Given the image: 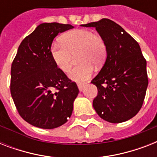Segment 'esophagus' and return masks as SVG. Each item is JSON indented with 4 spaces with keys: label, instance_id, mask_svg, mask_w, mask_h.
Returning <instances> with one entry per match:
<instances>
[{
    "label": "esophagus",
    "instance_id": "1",
    "mask_svg": "<svg viewBox=\"0 0 157 157\" xmlns=\"http://www.w3.org/2000/svg\"><path fill=\"white\" fill-rule=\"evenodd\" d=\"M77 86H78V89L80 91L83 90L84 87H85V84H81V83H78L77 84Z\"/></svg>",
    "mask_w": 157,
    "mask_h": 157
}]
</instances>
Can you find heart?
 I'll return each instance as SVG.
<instances>
[{
    "mask_svg": "<svg viewBox=\"0 0 157 157\" xmlns=\"http://www.w3.org/2000/svg\"><path fill=\"white\" fill-rule=\"evenodd\" d=\"M62 44H54L50 54L58 68L67 72L71 67L74 56L77 55L78 66L68 74L72 81L83 82L93 74L94 67L100 66L104 61L107 49L101 36L87 29H76L65 33L61 37Z\"/></svg>",
    "mask_w": 157,
    "mask_h": 157,
    "instance_id": "b5f03b06",
    "label": "heart"
}]
</instances>
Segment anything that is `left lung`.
I'll list each match as a JSON object with an SVG mask.
<instances>
[{
	"instance_id": "obj_1",
	"label": "left lung",
	"mask_w": 157,
	"mask_h": 157,
	"mask_svg": "<svg viewBox=\"0 0 157 157\" xmlns=\"http://www.w3.org/2000/svg\"><path fill=\"white\" fill-rule=\"evenodd\" d=\"M81 26L95 28L107 49L104 65L91 81L98 88L94 108L110 123L131 119L142 107L148 85L147 62L139 43L108 18Z\"/></svg>"
}]
</instances>
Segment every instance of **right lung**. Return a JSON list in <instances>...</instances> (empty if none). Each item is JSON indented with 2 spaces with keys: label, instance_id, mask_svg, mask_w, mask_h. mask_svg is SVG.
I'll use <instances>...</instances> for the list:
<instances>
[{
  "label": "right lung",
  "instance_id": "add662e5",
  "mask_svg": "<svg viewBox=\"0 0 157 157\" xmlns=\"http://www.w3.org/2000/svg\"><path fill=\"white\" fill-rule=\"evenodd\" d=\"M70 24L44 23L21 42L11 66L10 93L24 121L41 129L61 126L70 118L79 90L53 60L50 49Z\"/></svg>",
  "mask_w": 157,
  "mask_h": 157
}]
</instances>
